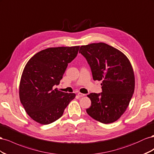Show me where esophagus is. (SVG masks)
<instances>
[{
    "label": "esophagus",
    "instance_id": "1",
    "mask_svg": "<svg viewBox=\"0 0 154 154\" xmlns=\"http://www.w3.org/2000/svg\"><path fill=\"white\" fill-rule=\"evenodd\" d=\"M78 96L80 97H84L86 95V94H82V93H78L77 94Z\"/></svg>",
    "mask_w": 154,
    "mask_h": 154
}]
</instances>
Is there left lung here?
Returning <instances> with one entry per match:
<instances>
[{"label":"left lung","mask_w":154,"mask_h":154,"mask_svg":"<svg viewBox=\"0 0 154 154\" xmlns=\"http://www.w3.org/2000/svg\"><path fill=\"white\" fill-rule=\"evenodd\" d=\"M79 53L90 65L94 81H102V92L87 96L88 115L104 124L116 121L126 111L135 88L134 70L127 57L103 42L82 46Z\"/></svg>","instance_id":"left-lung-1"}]
</instances>
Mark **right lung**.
Returning a JSON list of instances; mask_svg holds the SVG:
<instances>
[{"instance_id":"right-lung-1","label":"right lung","mask_w":154,"mask_h":154,"mask_svg":"<svg viewBox=\"0 0 154 154\" xmlns=\"http://www.w3.org/2000/svg\"><path fill=\"white\" fill-rule=\"evenodd\" d=\"M79 49V46L47 48L37 53L26 64L19 97L25 111L35 121L48 125L59 119L75 98V94L59 91L54 86L59 85Z\"/></svg>"}]
</instances>
